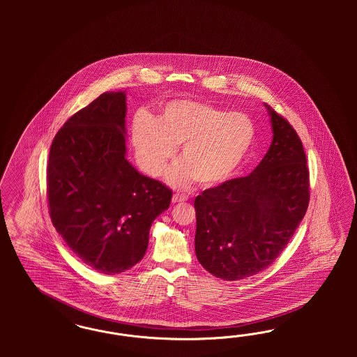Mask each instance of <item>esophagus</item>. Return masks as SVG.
<instances>
[{
  "label": "esophagus",
  "instance_id": "obj_1",
  "mask_svg": "<svg viewBox=\"0 0 357 357\" xmlns=\"http://www.w3.org/2000/svg\"><path fill=\"white\" fill-rule=\"evenodd\" d=\"M188 197L185 195L182 194H174L173 195V203H182L185 202Z\"/></svg>",
  "mask_w": 357,
  "mask_h": 357
}]
</instances>
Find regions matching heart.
Wrapping results in <instances>:
<instances>
[{"label":"heart","mask_w":357,"mask_h":357,"mask_svg":"<svg viewBox=\"0 0 357 357\" xmlns=\"http://www.w3.org/2000/svg\"><path fill=\"white\" fill-rule=\"evenodd\" d=\"M257 126L245 112H229L206 102L173 100L151 121L135 120L132 145L137 162L151 176H161L181 146L182 162L169 173L175 187L194 182L213 187L227 181L249 155Z\"/></svg>","instance_id":"b5f03b06"}]
</instances>
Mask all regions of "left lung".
Here are the masks:
<instances>
[{
    "mask_svg": "<svg viewBox=\"0 0 357 357\" xmlns=\"http://www.w3.org/2000/svg\"><path fill=\"white\" fill-rule=\"evenodd\" d=\"M266 107L273 140L255 170L195 199L196 257L222 280H241L271 266L309 206L310 175L303 141L288 120Z\"/></svg>",
    "mask_w": 357,
    "mask_h": 357,
    "instance_id": "obj_1",
    "label": "left lung"
}]
</instances>
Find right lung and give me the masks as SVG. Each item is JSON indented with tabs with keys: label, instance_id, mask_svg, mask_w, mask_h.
<instances>
[{
	"label": "right lung",
	"instance_id": "obj_1",
	"mask_svg": "<svg viewBox=\"0 0 357 357\" xmlns=\"http://www.w3.org/2000/svg\"><path fill=\"white\" fill-rule=\"evenodd\" d=\"M126 94L103 93L65 121L47 166L51 221L79 259L115 275L139 263L173 191L126 160Z\"/></svg>",
	"mask_w": 357,
	"mask_h": 357
}]
</instances>
